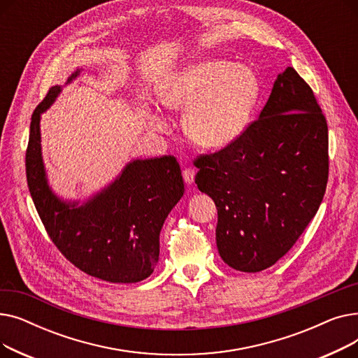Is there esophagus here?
Instances as JSON below:
<instances>
[{
	"mask_svg": "<svg viewBox=\"0 0 358 358\" xmlns=\"http://www.w3.org/2000/svg\"><path fill=\"white\" fill-rule=\"evenodd\" d=\"M194 177H196V171L193 168H184L182 169V178L187 184H193L194 182Z\"/></svg>",
	"mask_w": 358,
	"mask_h": 358,
	"instance_id": "obj_1",
	"label": "esophagus"
}]
</instances>
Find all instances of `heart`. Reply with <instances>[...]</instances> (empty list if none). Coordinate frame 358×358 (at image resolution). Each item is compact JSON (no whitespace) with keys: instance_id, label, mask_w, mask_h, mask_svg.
Returning <instances> with one entry per match:
<instances>
[{"instance_id":"b5f03b06","label":"heart","mask_w":358,"mask_h":358,"mask_svg":"<svg viewBox=\"0 0 358 358\" xmlns=\"http://www.w3.org/2000/svg\"><path fill=\"white\" fill-rule=\"evenodd\" d=\"M259 97L257 72L227 59H204L185 66L166 78L159 90L165 107L185 110V136L206 149L235 142L250 126ZM155 123L164 126L159 119Z\"/></svg>"}]
</instances>
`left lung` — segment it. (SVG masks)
Returning <instances> with one entry per match:
<instances>
[{"instance_id":"left-lung-1","label":"left lung","mask_w":358,"mask_h":358,"mask_svg":"<svg viewBox=\"0 0 358 358\" xmlns=\"http://www.w3.org/2000/svg\"><path fill=\"white\" fill-rule=\"evenodd\" d=\"M328 162L327 119L312 88L289 66L259 117L235 142L194 161L199 190L217 209L222 259L257 273L286 255L322 203Z\"/></svg>"}]
</instances>
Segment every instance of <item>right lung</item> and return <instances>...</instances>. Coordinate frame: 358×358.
Listing matches in <instances>:
<instances>
[{"label":"right lung","instance_id":"add662e5","mask_svg":"<svg viewBox=\"0 0 358 358\" xmlns=\"http://www.w3.org/2000/svg\"><path fill=\"white\" fill-rule=\"evenodd\" d=\"M61 91L52 87L31 116L26 176L36 210L56 248L75 267L110 283H138L154 273L162 224L184 194L180 165L171 155L134 159L83 204L58 197L48 184L42 158L41 116Z\"/></svg>","mask_w":358,"mask_h":358}]
</instances>
